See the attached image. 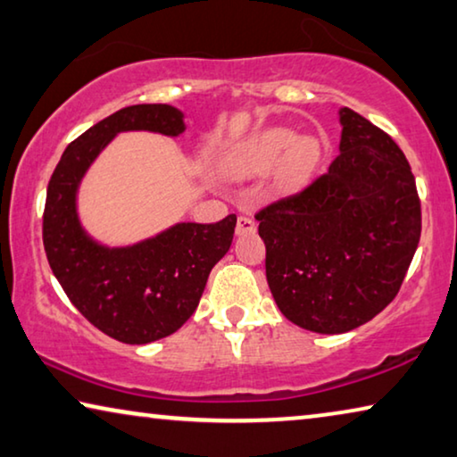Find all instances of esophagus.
Returning <instances> with one entry per match:
<instances>
[{"mask_svg":"<svg viewBox=\"0 0 457 457\" xmlns=\"http://www.w3.org/2000/svg\"><path fill=\"white\" fill-rule=\"evenodd\" d=\"M257 230V224H255V220L253 219H249V216H238V220H237V228H235V233L238 235V237H243V235H253Z\"/></svg>","mask_w":457,"mask_h":457,"instance_id":"esophagus-1","label":"esophagus"}]
</instances>
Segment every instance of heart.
Segmentation results:
<instances>
[{
    "mask_svg": "<svg viewBox=\"0 0 457 457\" xmlns=\"http://www.w3.org/2000/svg\"><path fill=\"white\" fill-rule=\"evenodd\" d=\"M322 157V145L314 137H298L296 130L273 126L243 140L230 153L227 170L238 178H255L276 170L279 192H296L314 178Z\"/></svg>",
    "mask_w": 457,
    "mask_h": 457,
    "instance_id": "obj_1",
    "label": "heart"
}]
</instances>
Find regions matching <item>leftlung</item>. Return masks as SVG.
<instances>
[{
	"instance_id": "8db88e82",
	"label": "left lung",
	"mask_w": 457,
	"mask_h": 457,
	"mask_svg": "<svg viewBox=\"0 0 457 457\" xmlns=\"http://www.w3.org/2000/svg\"><path fill=\"white\" fill-rule=\"evenodd\" d=\"M339 122V155L328 171L255 216L278 308L322 335L353 331L382 312L420 238V202L404 153L353 110L341 108Z\"/></svg>"
}]
</instances>
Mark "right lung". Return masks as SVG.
I'll return each instance as SVG.
<instances>
[{
    "instance_id": "add662e5",
    "label": "right lung",
    "mask_w": 457,
    "mask_h": 457,
    "mask_svg": "<svg viewBox=\"0 0 457 457\" xmlns=\"http://www.w3.org/2000/svg\"><path fill=\"white\" fill-rule=\"evenodd\" d=\"M129 130L179 137L184 112L138 104L114 112L67 146L48 181L42 241L67 298L91 325L129 345L163 339L192 317L210 271L233 243L237 216L214 224L178 222L145 241L108 247L79 220L77 192L91 163Z\"/></svg>"
}]
</instances>
